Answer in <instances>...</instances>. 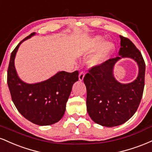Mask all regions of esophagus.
Listing matches in <instances>:
<instances>
[{
	"mask_svg": "<svg viewBox=\"0 0 152 152\" xmlns=\"http://www.w3.org/2000/svg\"><path fill=\"white\" fill-rule=\"evenodd\" d=\"M84 77H85V72H81L79 75V80H80V81H83Z\"/></svg>",
	"mask_w": 152,
	"mask_h": 152,
	"instance_id": "34e87169",
	"label": "esophagus"
}]
</instances>
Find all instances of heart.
Masks as SVG:
<instances>
[{"mask_svg":"<svg viewBox=\"0 0 152 152\" xmlns=\"http://www.w3.org/2000/svg\"><path fill=\"white\" fill-rule=\"evenodd\" d=\"M104 38L100 36H96L91 41V48L96 49L102 45ZM114 50L115 45L111 42H107L103 45L89 59V64L91 66H100L104 64L111 56Z\"/></svg>","mask_w":152,"mask_h":152,"instance_id":"obj_1","label":"heart"}]
</instances>
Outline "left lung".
I'll return each instance as SVG.
<instances>
[{"instance_id":"left-lung-1","label":"left lung","mask_w":152,"mask_h":152,"mask_svg":"<svg viewBox=\"0 0 152 152\" xmlns=\"http://www.w3.org/2000/svg\"><path fill=\"white\" fill-rule=\"evenodd\" d=\"M119 57L109 59L100 66L89 69L84 77L87 88V110L91 119L102 126L112 127L124 124L134 115L143 94L145 62L129 39L120 35ZM123 57L133 58L139 67L137 79L127 84L119 83L113 69Z\"/></svg>"}]
</instances>
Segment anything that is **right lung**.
Listing matches in <instances>:
<instances>
[{
  "mask_svg": "<svg viewBox=\"0 0 152 152\" xmlns=\"http://www.w3.org/2000/svg\"><path fill=\"white\" fill-rule=\"evenodd\" d=\"M35 34L26 37L12 52L7 83L12 100L25 118L37 125H50L63 117L73 84L79 79V72L77 70L73 72L61 71L45 81L35 84L22 81L15 70V55L20 45Z\"/></svg>",
  "mask_w": 152,
  "mask_h": 152,
  "instance_id": "1",
  "label": "right lung"
}]
</instances>
